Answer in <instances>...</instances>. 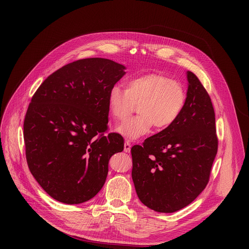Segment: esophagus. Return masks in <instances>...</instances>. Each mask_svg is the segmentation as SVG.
<instances>
[{
	"label": "esophagus",
	"mask_w": 249,
	"mask_h": 249,
	"mask_svg": "<svg viewBox=\"0 0 249 249\" xmlns=\"http://www.w3.org/2000/svg\"><path fill=\"white\" fill-rule=\"evenodd\" d=\"M130 149H131V143H130L129 140H125V143H124V151L125 152H130Z\"/></svg>",
	"instance_id": "34e87169"
}]
</instances>
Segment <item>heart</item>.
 Listing matches in <instances>:
<instances>
[{"label": "heart", "instance_id": "obj_1", "mask_svg": "<svg viewBox=\"0 0 249 249\" xmlns=\"http://www.w3.org/2000/svg\"><path fill=\"white\" fill-rule=\"evenodd\" d=\"M186 104V90L178 82L160 73L133 77L126 89L115 85L108 94V107L116 121H124L137 105L138 115L117 128L129 139H137L156 129L172 126L180 116Z\"/></svg>", "mask_w": 249, "mask_h": 249}]
</instances>
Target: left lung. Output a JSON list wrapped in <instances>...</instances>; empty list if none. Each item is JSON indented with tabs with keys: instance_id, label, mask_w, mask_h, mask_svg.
<instances>
[{
	"instance_id": "1",
	"label": "left lung",
	"mask_w": 249,
	"mask_h": 249,
	"mask_svg": "<svg viewBox=\"0 0 249 249\" xmlns=\"http://www.w3.org/2000/svg\"><path fill=\"white\" fill-rule=\"evenodd\" d=\"M178 119L131 148L132 179L139 200L160 213L191 204L206 188L218 150L211 98L192 71Z\"/></svg>"
}]
</instances>
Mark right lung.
Here are the masks:
<instances>
[{
	"mask_svg": "<svg viewBox=\"0 0 249 249\" xmlns=\"http://www.w3.org/2000/svg\"><path fill=\"white\" fill-rule=\"evenodd\" d=\"M125 67L85 58L51 73L35 91L24 119L26 160L54 200L81 204L103 188L108 163L124 139L108 130V94Z\"/></svg>",
	"mask_w": 249,
	"mask_h": 249,
	"instance_id": "1",
	"label": "right lung"
}]
</instances>
